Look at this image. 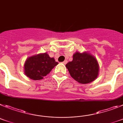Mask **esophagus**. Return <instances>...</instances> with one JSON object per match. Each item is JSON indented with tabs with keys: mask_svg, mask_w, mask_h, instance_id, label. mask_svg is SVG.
<instances>
[{
	"mask_svg": "<svg viewBox=\"0 0 123 123\" xmlns=\"http://www.w3.org/2000/svg\"><path fill=\"white\" fill-rule=\"evenodd\" d=\"M67 62H68V61H64L63 62V64H67Z\"/></svg>",
	"mask_w": 123,
	"mask_h": 123,
	"instance_id": "obj_1",
	"label": "esophagus"
}]
</instances>
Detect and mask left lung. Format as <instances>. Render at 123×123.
I'll use <instances>...</instances> for the list:
<instances>
[{
    "label": "left lung",
    "instance_id": "left-lung-1",
    "mask_svg": "<svg viewBox=\"0 0 123 123\" xmlns=\"http://www.w3.org/2000/svg\"><path fill=\"white\" fill-rule=\"evenodd\" d=\"M66 67L70 76L82 84L93 82L98 75L99 65L97 59L87 52H76L73 55V60Z\"/></svg>",
    "mask_w": 123,
    "mask_h": 123
}]
</instances>
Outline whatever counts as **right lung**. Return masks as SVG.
<instances>
[{"instance_id":"add662e5","label":"right lung","mask_w":123,"mask_h":123,"mask_svg":"<svg viewBox=\"0 0 123 123\" xmlns=\"http://www.w3.org/2000/svg\"><path fill=\"white\" fill-rule=\"evenodd\" d=\"M57 64L58 62H55L53 57H50L46 53L32 55L27 58L25 62V74L32 80H41Z\"/></svg>"}]
</instances>
